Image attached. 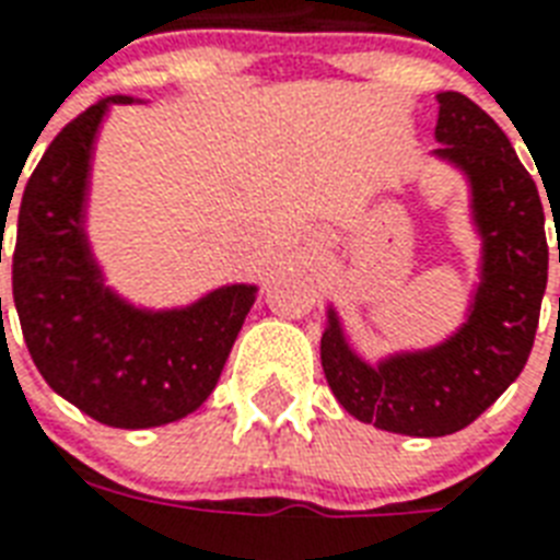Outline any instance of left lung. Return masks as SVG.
Instances as JSON below:
<instances>
[{"label":"left lung","mask_w":560,"mask_h":560,"mask_svg":"<svg viewBox=\"0 0 560 560\" xmlns=\"http://www.w3.org/2000/svg\"><path fill=\"white\" fill-rule=\"evenodd\" d=\"M435 101V139L442 142L435 156L465 171L482 237V281L468 323L435 349L392 354L369 366L349 349L340 319L328 311L319 346L328 386L351 416L421 439L468 427L517 381L538 331L549 267L538 186L509 136L462 92H439Z\"/></svg>","instance_id":"obj_1"}]
</instances>
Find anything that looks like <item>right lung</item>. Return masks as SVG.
<instances>
[{
  "label": "right lung",
  "mask_w": 560,
  "mask_h": 560,
  "mask_svg": "<svg viewBox=\"0 0 560 560\" xmlns=\"http://www.w3.org/2000/svg\"><path fill=\"white\" fill-rule=\"evenodd\" d=\"M113 95L69 121L22 191L13 246V305L34 366L57 395L107 427L171 424L218 386L255 302L229 284L174 311H142L104 288L83 206L92 144Z\"/></svg>",
  "instance_id": "add662e5"
}]
</instances>
